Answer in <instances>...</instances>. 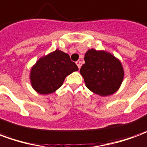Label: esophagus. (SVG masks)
Returning <instances> with one entry per match:
<instances>
[{"instance_id": "34e87169", "label": "esophagus", "mask_w": 147, "mask_h": 147, "mask_svg": "<svg viewBox=\"0 0 147 147\" xmlns=\"http://www.w3.org/2000/svg\"><path fill=\"white\" fill-rule=\"evenodd\" d=\"M76 64H77V66H78V67H79V68H80V67H81V61H77L76 62Z\"/></svg>"}]
</instances>
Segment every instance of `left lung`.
Segmentation results:
<instances>
[{
    "label": "left lung",
    "mask_w": 147,
    "mask_h": 147,
    "mask_svg": "<svg viewBox=\"0 0 147 147\" xmlns=\"http://www.w3.org/2000/svg\"><path fill=\"white\" fill-rule=\"evenodd\" d=\"M84 61L80 74L90 90L102 97L117 92L124 76L119 59L109 52L91 49L85 53Z\"/></svg>",
    "instance_id": "8db88e82"
}]
</instances>
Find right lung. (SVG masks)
<instances>
[{"instance_id":"1","label":"right lung","mask_w":147,"mask_h":147,"mask_svg":"<svg viewBox=\"0 0 147 147\" xmlns=\"http://www.w3.org/2000/svg\"><path fill=\"white\" fill-rule=\"evenodd\" d=\"M79 70L70 57L56 49L38 59L30 69V84L40 94H49L60 88L66 76Z\"/></svg>"}]
</instances>
